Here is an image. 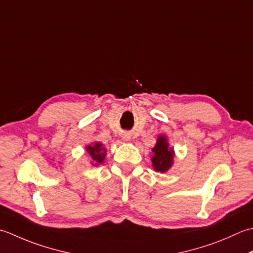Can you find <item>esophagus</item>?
Segmentation results:
<instances>
[{
	"mask_svg": "<svg viewBox=\"0 0 253 253\" xmlns=\"http://www.w3.org/2000/svg\"><path fill=\"white\" fill-rule=\"evenodd\" d=\"M122 137H123V141H126V142L130 141V136L128 135H123Z\"/></svg>",
	"mask_w": 253,
	"mask_h": 253,
	"instance_id": "esophagus-1",
	"label": "esophagus"
}]
</instances>
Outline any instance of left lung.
<instances>
[{
    "label": "left lung",
    "instance_id": "1",
    "mask_svg": "<svg viewBox=\"0 0 253 253\" xmlns=\"http://www.w3.org/2000/svg\"><path fill=\"white\" fill-rule=\"evenodd\" d=\"M153 156L151 157L153 168L157 172H166L172 167L174 151L169 145L168 138L165 134H161L157 137L155 146L152 148Z\"/></svg>",
    "mask_w": 253,
    "mask_h": 253
}]
</instances>
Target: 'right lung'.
Listing matches in <instances>:
<instances>
[{
  "instance_id": "obj_1",
  "label": "right lung",
  "mask_w": 253,
  "mask_h": 253,
  "mask_svg": "<svg viewBox=\"0 0 253 253\" xmlns=\"http://www.w3.org/2000/svg\"><path fill=\"white\" fill-rule=\"evenodd\" d=\"M86 152L88 153V155L92 159L91 166H98L104 163L106 155H107V149L102 145L100 142H94L90 145H86Z\"/></svg>"
}]
</instances>
